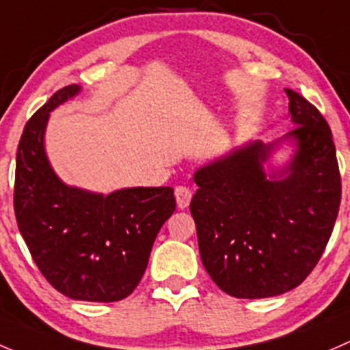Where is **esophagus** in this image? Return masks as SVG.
<instances>
[{"label": "esophagus", "mask_w": 350, "mask_h": 350, "mask_svg": "<svg viewBox=\"0 0 350 350\" xmlns=\"http://www.w3.org/2000/svg\"><path fill=\"white\" fill-rule=\"evenodd\" d=\"M175 199L178 208H187L189 207L190 200H192V190L185 185L175 187Z\"/></svg>", "instance_id": "34e87169"}]
</instances>
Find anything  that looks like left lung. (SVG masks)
Returning <instances> with one entry per match:
<instances>
[{
  "label": "left lung",
  "mask_w": 350,
  "mask_h": 350,
  "mask_svg": "<svg viewBox=\"0 0 350 350\" xmlns=\"http://www.w3.org/2000/svg\"><path fill=\"white\" fill-rule=\"evenodd\" d=\"M297 153L286 176L268 180L269 151L254 142L207 167L190 202L200 258L212 282L236 298L293 290L313 271L330 239L342 183L329 122L304 96L284 89Z\"/></svg>",
  "instance_id": "obj_1"
}]
</instances>
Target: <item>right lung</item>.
<instances>
[{
	"label": "right lung",
	"mask_w": 350,
	"mask_h": 350,
	"mask_svg": "<svg viewBox=\"0 0 350 350\" xmlns=\"http://www.w3.org/2000/svg\"><path fill=\"white\" fill-rule=\"evenodd\" d=\"M59 89L25 124L18 143L16 224L45 280L68 298L118 301L145 273L158 230L174 214L172 187H135L109 196L67 187L43 150L49 113L79 92Z\"/></svg>",
	"instance_id": "add662e5"
}]
</instances>
